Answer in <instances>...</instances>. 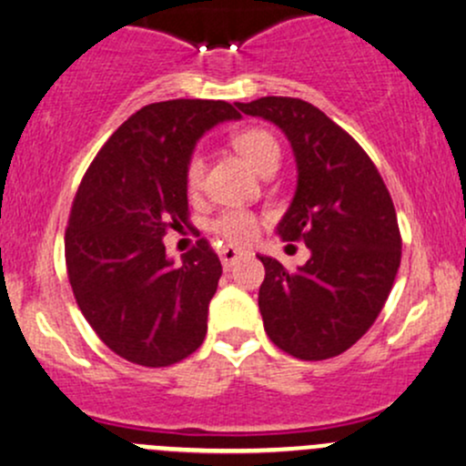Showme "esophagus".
<instances>
[{"instance_id":"34e87169","label":"esophagus","mask_w":466,"mask_h":466,"mask_svg":"<svg viewBox=\"0 0 466 466\" xmlns=\"http://www.w3.org/2000/svg\"><path fill=\"white\" fill-rule=\"evenodd\" d=\"M246 257V252L243 249H237V248H223L220 249V263H223L225 270H229V268L234 266V263L238 261V258Z\"/></svg>"}]
</instances>
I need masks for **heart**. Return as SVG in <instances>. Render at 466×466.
I'll list each match as a JSON object with an SVG mask.
<instances>
[{"instance_id": "b5f03b06", "label": "heart", "mask_w": 466, "mask_h": 466, "mask_svg": "<svg viewBox=\"0 0 466 466\" xmlns=\"http://www.w3.org/2000/svg\"><path fill=\"white\" fill-rule=\"evenodd\" d=\"M234 147L238 154L252 165L254 171H266L268 167H277L279 165V145L274 136L266 129H243L232 138ZM203 174H205V160L200 154L189 156L187 165H185V185L189 192H198L203 187ZM209 229L218 234L225 243L229 246H246L252 241L258 232V218L257 214L248 212V209H225L217 218L209 223Z\"/></svg>"}]
</instances>
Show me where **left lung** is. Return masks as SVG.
<instances>
[{
  "label": "left lung",
  "instance_id": "8db88e82",
  "mask_svg": "<svg viewBox=\"0 0 466 466\" xmlns=\"http://www.w3.org/2000/svg\"><path fill=\"white\" fill-rule=\"evenodd\" d=\"M237 106L286 134L297 189L277 234L310 249L295 272L258 257L268 337L306 361L341 355L373 326L398 274L401 238L389 189L366 151L310 102L268 96Z\"/></svg>",
  "mask_w": 466,
  "mask_h": 466
}]
</instances>
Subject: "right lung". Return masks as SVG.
I'll return each instance as SVG.
<instances>
[{
	"instance_id": "right-lung-1",
	"label": "right lung",
	"mask_w": 466,
	"mask_h": 466,
	"mask_svg": "<svg viewBox=\"0 0 466 466\" xmlns=\"http://www.w3.org/2000/svg\"><path fill=\"white\" fill-rule=\"evenodd\" d=\"M238 117L223 100L147 105L82 178L65 237L68 281L96 335L127 361L160 369L203 344L223 268L205 238L180 263L163 238L187 223L185 165L196 143Z\"/></svg>"
}]
</instances>
